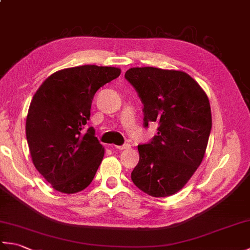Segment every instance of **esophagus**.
I'll list each match as a JSON object with an SVG mask.
<instances>
[{
    "mask_svg": "<svg viewBox=\"0 0 250 250\" xmlns=\"http://www.w3.org/2000/svg\"><path fill=\"white\" fill-rule=\"evenodd\" d=\"M111 149H119V150H125V149H129L131 148L130 144H125V145H121V146H117V145H111Z\"/></svg>",
    "mask_w": 250,
    "mask_h": 250,
    "instance_id": "34e87169",
    "label": "esophagus"
}]
</instances>
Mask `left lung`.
Masks as SVG:
<instances>
[{"instance_id": "left-lung-1", "label": "left lung", "mask_w": 250, "mask_h": 250, "mask_svg": "<svg viewBox=\"0 0 250 250\" xmlns=\"http://www.w3.org/2000/svg\"><path fill=\"white\" fill-rule=\"evenodd\" d=\"M125 77L144 104V126L158 122V134L139 145L140 161L131 179L155 198L173 195L203 160L211 129L208 98L183 71L132 67Z\"/></svg>"}]
</instances>
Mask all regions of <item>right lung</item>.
Returning a JSON list of instances; mask_svg holds the SVG:
<instances>
[{
	"label": "right lung",
	"mask_w": 250,
	"mask_h": 250,
	"mask_svg": "<svg viewBox=\"0 0 250 250\" xmlns=\"http://www.w3.org/2000/svg\"><path fill=\"white\" fill-rule=\"evenodd\" d=\"M120 68L82 65L58 71L41 84L31 101L25 134L32 161L52 188L76 193L91 184L104 147L90 119L95 92L120 75Z\"/></svg>",
	"instance_id": "1"
}]
</instances>
